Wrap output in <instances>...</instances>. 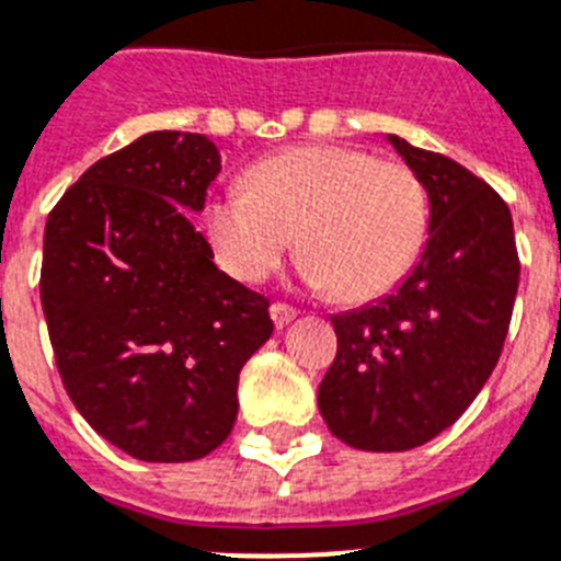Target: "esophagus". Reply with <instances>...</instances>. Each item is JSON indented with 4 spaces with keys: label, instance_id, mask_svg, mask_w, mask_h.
I'll list each match as a JSON object with an SVG mask.
<instances>
[{
    "label": "esophagus",
    "instance_id": "34e87169",
    "mask_svg": "<svg viewBox=\"0 0 561 561\" xmlns=\"http://www.w3.org/2000/svg\"><path fill=\"white\" fill-rule=\"evenodd\" d=\"M271 317H273V324H276V328L282 331V328H288V324L296 319V308H290V305H285V302H273Z\"/></svg>",
    "mask_w": 561,
    "mask_h": 561
}]
</instances>
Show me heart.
<instances>
[{"label":"heart","instance_id":"obj_1","mask_svg":"<svg viewBox=\"0 0 561 561\" xmlns=\"http://www.w3.org/2000/svg\"><path fill=\"white\" fill-rule=\"evenodd\" d=\"M216 262L239 282H265L299 239V276L345 302L388 294L416 265L427 196L411 168L365 150L313 145L282 150L205 205Z\"/></svg>","mask_w":561,"mask_h":561}]
</instances>
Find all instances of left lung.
<instances>
[{
  "label": "left lung",
  "instance_id": "left-lung-1",
  "mask_svg": "<svg viewBox=\"0 0 561 561\" xmlns=\"http://www.w3.org/2000/svg\"><path fill=\"white\" fill-rule=\"evenodd\" d=\"M427 193V242L388 296L331 317L336 359L319 411L351 448L390 454L468 411L505 345L519 256L511 210L454 159L385 136Z\"/></svg>",
  "mask_w": 561,
  "mask_h": 561
}]
</instances>
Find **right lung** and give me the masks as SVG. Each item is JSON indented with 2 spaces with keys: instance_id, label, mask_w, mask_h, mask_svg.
<instances>
[{
  "instance_id": "right-lung-1",
  "label": "right lung",
  "mask_w": 561,
  "mask_h": 561,
  "mask_svg": "<svg viewBox=\"0 0 561 561\" xmlns=\"http://www.w3.org/2000/svg\"><path fill=\"white\" fill-rule=\"evenodd\" d=\"M219 171L205 134L153 130L91 164L45 225L42 310L65 390L142 462L219 448L239 370L273 333L271 302L219 271L191 222Z\"/></svg>"
}]
</instances>
